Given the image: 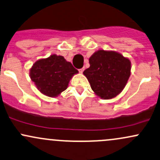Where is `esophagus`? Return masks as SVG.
I'll use <instances>...</instances> for the list:
<instances>
[{"instance_id":"obj_1","label":"esophagus","mask_w":160,"mask_h":160,"mask_svg":"<svg viewBox=\"0 0 160 160\" xmlns=\"http://www.w3.org/2000/svg\"><path fill=\"white\" fill-rule=\"evenodd\" d=\"M84 67H83V68H80V69H79V72H80V73H83V71H84Z\"/></svg>"}]
</instances>
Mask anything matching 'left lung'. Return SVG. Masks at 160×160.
<instances>
[{
  "label": "left lung",
  "instance_id": "obj_1",
  "mask_svg": "<svg viewBox=\"0 0 160 160\" xmlns=\"http://www.w3.org/2000/svg\"><path fill=\"white\" fill-rule=\"evenodd\" d=\"M90 67L83 71L91 89L102 100L119 95L131 74L129 58L113 50H99L89 59Z\"/></svg>",
  "mask_w": 160,
  "mask_h": 160
}]
</instances>
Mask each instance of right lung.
<instances>
[{
    "label": "right lung",
    "instance_id": "right-lung-1",
    "mask_svg": "<svg viewBox=\"0 0 160 160\" xmlns=\"http://www.w3.org/2000/svg\"><path fill=\"white\" fill-rule=\"evenodd\" d=\"M78 73L63 56L52 54L33 63L30 69V77L40 93L57 97L66 90L70 79Z\"/></svg>",
    "mask_w": 160,
    "mask_h": 160
}]
</instances>
